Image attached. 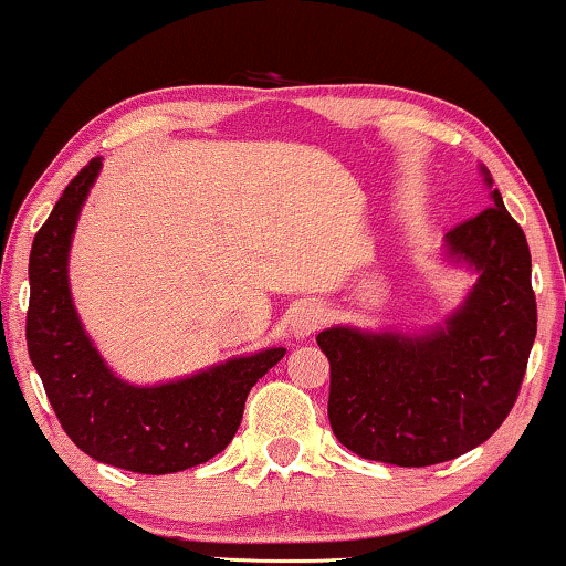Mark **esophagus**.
<instances>
[{"instance_id":"obj_1","label":"esophagus","mask_w":566,"mask_h":566,"mask_svg":"<svg viewBox=\"0 0 566 566\" xmlns=\"http://www.w3.org/2000/svg\"><path fill=\"white\" fill-rule=\"evenodd\" d=\"M323 323H325L323 307L321 305H305V307L297 310V315H294L292 333L297 338H307L310 333H315Z\"/></svg>"}]
</instances>
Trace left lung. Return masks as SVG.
Segmentation results:
<instances>
[{"label":"left lung","mask_w":566,"mask_h":566,"mask_svg":"<svg viewBox=\"0 0 566 566\" xmlns=\"http://www.w3.org/2000/svg\"><path fill=\"white\" fill-rule=\"evenodd\" d=\"M492 187L490 171L482 166ZM492 207L446 233V256L476 284L457 313L426 333L328 328V418L361 459L431 467L476 449L518 400L536 338V294L523 228L495 189Z\"/></svg>","instance_id":"left-lung-1"}]
</instances>
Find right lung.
<instances>
[{
    "label": "right lung",
    "mask_w": 566,
    "mask_h": 566,
    "mask_svg": "<svg viewBox=\"0 0 566 566\" xmlns=\"http://www.w3.org/2000/svg\"><path fill=\"white\" fill-rule=\"evenodd\" d=\"M99 169L102 158H92L35 233L28 269V354L55 418L86 457L138 474L181 472L233 441L245 397L284 348L238 356L154 387L115 377L84 333L69 290L71 235Z\"/></svg>",
    "instance_id": "right-lung-1"
}]
</instances>
